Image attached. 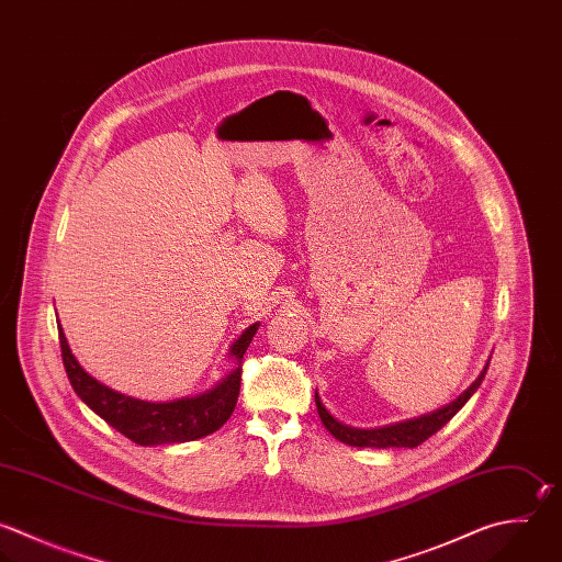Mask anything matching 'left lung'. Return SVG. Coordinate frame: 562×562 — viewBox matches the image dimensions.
<instances>
[{"label": "left lung", "mask_w": 562, "mask_h": 562, "mask_svg": "<svg viewBox=\"0 0 562 562\" xmlns=\"http://www.w3.org/2000/svg\"><path fill=\"white\" fill-rule=\"evenodd\" d=\"M487 367H490V360L485 362V367L476 375V380L459 397H454L450 404H446V406H441L432 413H426V415H419V417H413V419H406V422H395V424H389V426H380V428H356V426L342 424L325 408V404L321 402L318 391L314 393V400H316V408H318V417H321L323 426L342 443L358 446V448H415L422 441H426L428 437H432L441 426H446L452 419V415L459 413V408L481 386V380L485 378Z\"/></svg>", "instance_id": "obj_1"}]
</instances>
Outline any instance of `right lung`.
Here are the masks:
<instances>
[{
	"instance_id": "1",
	"label": "right lung",
	"mask_w": 562,
	"mask_h": 562,
	"mask_svg": "<svg viewBox=\"0 0 562 562\" xmlns=\"http://www.w3.org/2000/svg\"><path fill=\"white\" fill-rule=\"evenodd\" d=\"M259 323H252L241 331V336L231 345L228 360L233 369L209 391L180 397L171 402H145L125 393L110 389L108 384L92 378L75 358L64 327L59 323V340L64 367L68 371L70 384L77 395L112 428L130 437L140 446L160 443H184L206 437L222 428L235 411L239 386H241V358L257 334Z\"/></svg>"
}]
</instances>
